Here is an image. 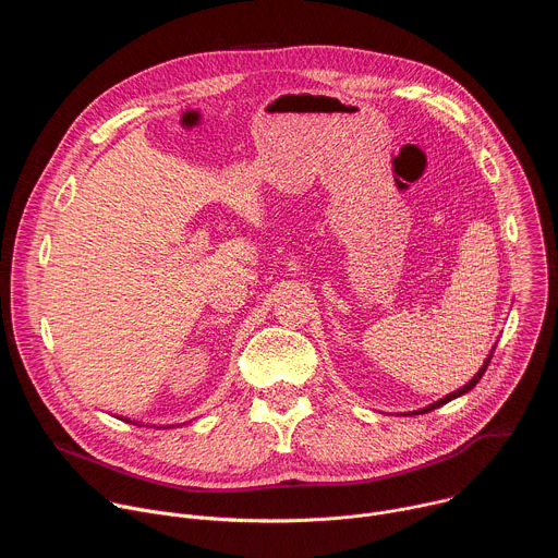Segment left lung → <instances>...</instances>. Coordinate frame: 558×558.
Instances as JSON below:
<instances>
[{
	"mask_svg": "<svg viewBox=\"0 0 558 558\" xmlns=\"http://www.w3.org/2000/svg\"><path fill=\"white\" fill-rule=\"evenodd\" d=\"M497 347V344H495ZM495 347H493V351H490V355L484 360V366L474 373V377L470 379V381H465L461 388H457L454 392H450V395H446V397H441V400H437L435 404H430V407H426V409H420V411H413L411 415H424V413H430V411H435V409H439V407H444V404H448L450 400H457V397H461V395H465L468 390H472L474 386H476V381L482 379V375L486 373V368H488V364H490V360H493V353H495Z\"/></svg>",
	"mask_w": 558,
	"mask_h": 558,
	"instance_id": "obj_1",
	"label": "left lung"
}]
</instances>
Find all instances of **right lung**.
Listing matches in <instances>:
<instances>
[{
    "instance_id": "add662e5",
    "label": "right lung",
    "mask_w": 558,
    "mask_h": 558,
    "mask_svg": "<svg viewBox=\"0 0 558 558\" xmlns=\"http://www.w3.org/2000/svg\"><path fill=\"white\" fill-rule=\"evenodd\" d=\"M119 420H123V422H130V424H138V426L143 424V422H132V420H128V417H119ZM168 428H172V426H168Z\"/></svg>"
}]
</instances>
